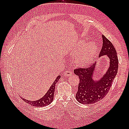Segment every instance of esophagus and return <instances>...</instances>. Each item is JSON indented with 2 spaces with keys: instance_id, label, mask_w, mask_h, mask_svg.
Instances as JSON below:
<instances>
[{
  "instance_id": "34e87169",
  "label": "esophagus",
  "mask_w": 129,
  "mask_h": 129,
  "mask_svg": "<svg viewBox=\"0 0 129 129\" xmlns=\"http://www.w3.org/2000/svg\"><path fill=\"white\" fill-rule=\"evenodd\" d=\"M73 74V73L69 70H67L64 73V76H69L72 75Z\"/></svg>"
}]
</instances>
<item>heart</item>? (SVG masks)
Returning <instances> with one entry per match:
<instances>
[{"instance_id": "b5f03b06", "label": "heart", "mask_w": 129, "mask_h": 129, "mask_svg": "<svg viewBox=\"0 0 129 129\" xmlns=\"http://www.w3.org/2000/svg\"><path fill=\"white\" fill-rule=\"evenodd\" d=\"M75 59V62L80 66H85L91 63L98 51V48L94 42L85 43L83 41L76 44L72 51L73 54H77Z\"/></svg>"}]
</instances>
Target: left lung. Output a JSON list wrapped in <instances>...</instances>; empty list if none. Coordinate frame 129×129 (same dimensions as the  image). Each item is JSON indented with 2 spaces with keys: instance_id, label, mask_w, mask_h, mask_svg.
<instances>
[{
  "instance_id": "8db88e82",
  "label": "left lung",
  "mask_w": 129,
  "mask_h": 129,
  "mask_svg": "<svg viewBox=\"0 0 129 129\" xmlns=\"http://www.w3.org/2000/svg\"><path fill=\"white\" fill-rule=\"evenodd\" d=\"M103 46L99 57L107 55L110 59V66L99 80L92 79L96 62L87 68H79L74 70L75 74L80 79L76 99L83 104H92L101 100L109 92L118 70L119 60L116 51L110 41L102 35Z\"/></svg>"
}]
</instances>
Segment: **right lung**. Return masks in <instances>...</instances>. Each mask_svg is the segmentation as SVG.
Segmentation results:
<instances>
[{"label":"right lung","instance_id":"1","mask_svg":"<svg viewBox=\"0 0 129 129\" xmlns=\"http://www.w3.org/2000/svg\"><path fill=\"white\" fill-rule=\"evenodd\" d=\"M60 78V75L57 76L55 79V80L53 84L51 85V86L50 87V89H49L47 92L46 93V94L42 98H41L40 99L37 101H29L24 99V98H22V99L27 103L30 104L31 106H34L43 107L49 105L53 100L55 88V84L59 81Z\"/></svg>","mask_w":129,"mask_h":129}]
</instances>
